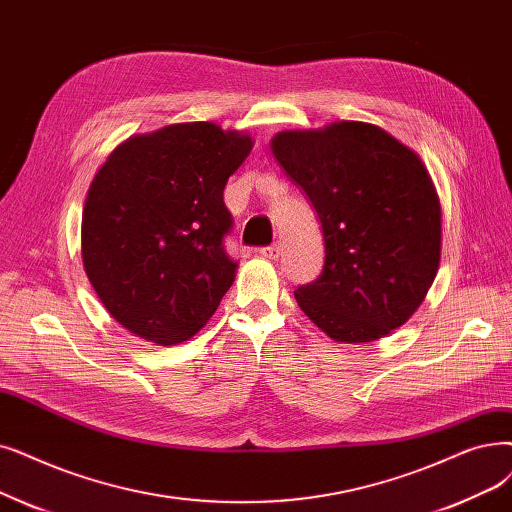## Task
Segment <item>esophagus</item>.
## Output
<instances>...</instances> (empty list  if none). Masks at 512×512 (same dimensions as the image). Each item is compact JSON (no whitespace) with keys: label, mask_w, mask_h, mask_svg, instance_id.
Returning <instances> with one entry per match:
<instances>
[{"label":"esophagus","mask_w":512,"mask_h":512,"mask_svg":"<svg viewBox=\"0 0 512 512\" xmlns=\"http://www.w3.org/2000/svg\"><path fill=\"white\" fill-rule=\"evenodd\" d=\"M259 253L268 259H278L282 255V247L276 242V244H270V247H263Z\"/></svg>","instance_id":"1"}]
</instances>
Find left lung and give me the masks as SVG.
<instances>
[{"instance_id":"obj_1","label":"left lung","mask_w":512,"mask_h":512,"mask_svg":"<svg viewBox=\"0 0 512 512\" xmlns=\"http://www.w3.org/2000/svg\"><path fill=\"white\" fill-rule=\"evenodd\" d=\"M272 152L324 234L320 276L295 291L303 314L341 343L389 335L425 299L439 265V198L418 154L358 121L282 131Z\"/></svg>"}]
</instances>
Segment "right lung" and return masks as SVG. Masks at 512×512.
<instances>
[{
  "mask_svg": "<svg viewBox=\"0 0 512 512\" xmlns=\"http://www.w3.org/2000/svg\"><path fill=\"white\" fill-rule=\"evenodd\" d=\"M253 140L215 123L129 138L102 165L81 221L83 268L121 326L175 345L215 314L236 274L228 177Z\"/></svg>",
  "mask_w": 512,
  "mask_h": 512,
  "instance_id": "1",
  "label": "right lung"
}]
</instances>
